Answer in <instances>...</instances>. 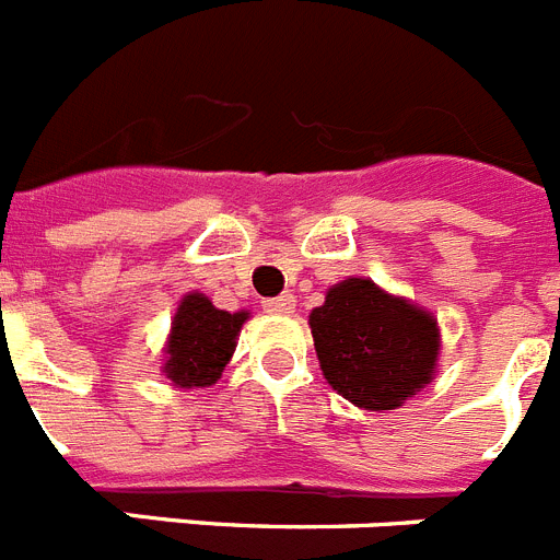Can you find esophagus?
Listing matches in <instances>:
<instances>
[{
    "mask_svg": "<svg viewBox=\"0 0 560 560\" xmlns=\"http://www.w3.org/2000/svg\"><path fill=\"white\" fill-rule=\"evenodd\" d=\"M294 294H280L271 296V300H264V311L266 314H294Z\"/></svg>",
    "mask_w": 560,
    "mask_h": 560,
    "instance_id": "34e87169",
    "label": "esophagus"
}]
</instances>
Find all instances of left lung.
I'll list each match as a JSON object with an SVG mask.
<instances>
[{
	"label": "left lung",
	"mask_w": 560,
	"mask_h": 560,
	"mask_svg": "<svg viewBox=\"0 0 560 560\" xmlns=\"http://www.w3.org/2000/svg\"><path fill=\"white\" fill-rule=\"evenodd\" d=\"M325 381L370 412L398 409L434 378L438 319L427 308L348 277L308 316Z\"/></svg>",
	"instance_id": "1"
}]
</instances>
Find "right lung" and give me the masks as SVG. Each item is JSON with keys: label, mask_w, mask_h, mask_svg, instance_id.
Returning a JSON list of instances; mask_svg holds the SVG:
<instances>
[{"label": "right lung", "mask_w": 560, "mask_h": 560, "mask_svg": "<svg viewBox=\"0 0 560 560\" xmlns=\"http://www.w3.org/2000/svg\"><path fill=\"white\" fill-rule=\"evenodd\" d=\"M249 319V311H221L199 291L182 296L171 323L162 373L173 387H212L235 353L237 334Z\"/></svg>", "instance_id": "right-lung-1"}]
</instances>
